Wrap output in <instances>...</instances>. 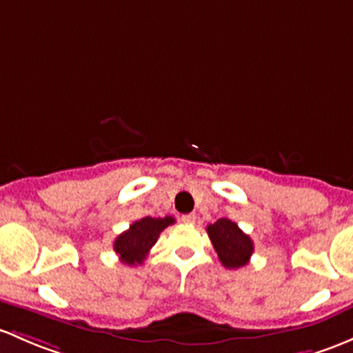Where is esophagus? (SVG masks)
<instances>
[{"instance_id": "esophagus-1", "label": "esophagus", "mask_w": 353, "mask_h": 353, "mask_svg": "<svg viewBox=\"0 0 353 353\" xmlns=\"http://www.w3.org/2000/svg\"><path fill=\"white\" fill-rule=\"evenodd\" d=\"M181 221H183V223H188V225H192L196 221V214L194 213H189V214H183V216H181Z\"/></svg>"}]
</instances>
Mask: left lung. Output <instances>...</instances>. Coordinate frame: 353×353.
Here are the masks:
<instances>
[{
  "instance_id": "left-lung-1",
  "label": "left lung",
  "mask_w": 353,
  "mask_h": 353,
  "mask_svg": "<svg viewBox=\"0 0 353 353\" xmlns=\"http://www.w3.org/2000/svg\"><path fill=\"white\" fill-rule=\"evenodd\" d=\"M206 232L218 259L226 269H240L248 264L254 254V242L239 228V225L226 218H220L214 223L208 225Z\"/></svg>"
}]
</instances>
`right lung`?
<instances>
[{
  "mask_svg": "<svg viewBox=\"0 0 353 353\" xmlns=\"http://www.w3.org/2000/svg\"><path fill=\"white\" fill-rule=\"evenodd\" d=\"M172 216L165 218H152L145 216L142 220L130 225L127 232L117 236L114 240V252L120 255V261L127 265L142 264L147 257L150 248L157 242L162 230L174 223Z\"/></svg>",
  "mask_w": 353,
  "mask_h": 353,
  "instance_id": "add662e5",
  "label": "right lung"
}]
</instances>
